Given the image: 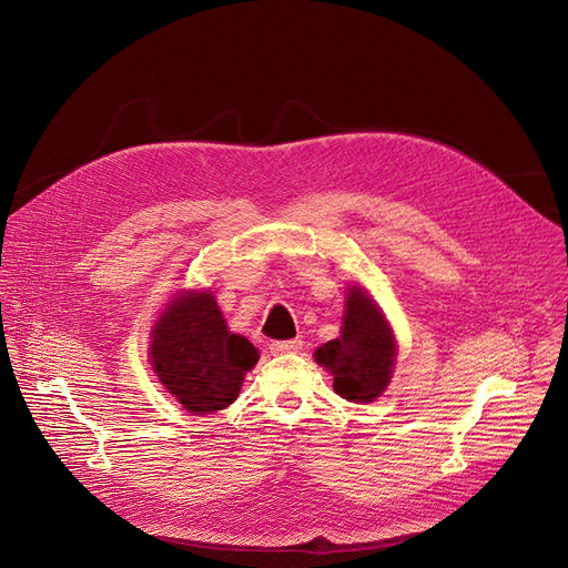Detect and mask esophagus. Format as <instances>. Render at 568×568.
Listing matches in <instances>:
<instances>
[{"mask_svg": "<svg viewBox=\"0 0 568 568\" xmlns=\"http://www.w3.org/2000/svg\"><path fill=\"white\" fill-rule=\"evenodd\" d=\"M301 346H303V342L296 337V339H285V342H272L270 351H272L274 355H287V353L301 351Z\"/></svg>", "mask_w": 568, "mask_h": 568, "instance_id": "34e87169", "label": "esophagus"}]
</instances>
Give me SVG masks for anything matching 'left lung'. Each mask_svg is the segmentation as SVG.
<instances>
[{
	"mask_svg": "<svg viewBox=\"0 0 568 568\" xmlns=\"http://www.w3.org/2000/svg\"><path fill=\"white\" fill-rule=\"evenodd\" d=\"M395 337L373 298L357 285L348 290L342 337L314 351L316 364L333 375V388L348 402H373L388 386Z\"/></svg>",
	"mask_w": 568,
	"mask_h": 568,
	"instance_id": "1",
	"label": "left lung"
}]
</instances>
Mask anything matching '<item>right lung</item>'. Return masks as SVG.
<instances>
[{"label":"right lung","mask_w":568,"mask_h":568,"mask_svg":"<svg viewBox=\"0 0 568 568\" xmlns=\"http://www.w3.org/2000/svg\"><path fill=\"white\" fill-rule=\"evenodd\" d=\"M150 362L164 388L197 416L229 407L258 351L229 333L211 292H180L154 323Z\"/></svg>","instance_id":"add662e5"}]
</instances>
